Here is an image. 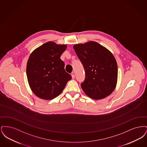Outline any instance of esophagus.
I'll list each match as a JSON object with an SVG mask.
<instances>
[{
    "label": "esophagus",
    "mask_w": 147,
    "mask_h": 147,
    "mask_svg": "<svg viewBox=\"0 0 147 147\" xmlns=\"http://www.w3.org/2000/svg\"><path fill=\"white\" fill-rule=\"evenodd\" d=\"M71 77H72V79H74L75 78V75H74L73 73L71 74Z\"/></svg>",
    "instance_id": "1"
}]
</instances>
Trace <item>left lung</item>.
<instances>
[{
    "instance_id": "left-lung-1",
    "label": "left lung",
    "mask_w": 147,
    "mask_h": 147,
    "mask_svg": "<svg viewBox=\"0 0 147 147\" xmlns=\"http://www.w3.org/2000/svg\"><path fill=\"white\" fill-rule=\"evenodd\" d=\"M73 48L85 70V80L81 83L84 92L95 100L110 95L116 88L118 74L111 52L94 41L77 44Z\"/></svg>"
}]
</instances>
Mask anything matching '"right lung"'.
<instances>
[{
  "label": "right lung",
  "instance_id": "1",
  "mask_svg": "<svg viewBox=\"0 0 147 147\" xmlns=\"http://www.w3.org/2000/svg\"><path fill=\"white\" fill-rule=\"evenodd\" d=\"M65 45L46 42L35 49L28 58L26 74L32 91L38 98L51 100L58 96L71 79L60 57Z\"/></svg>",
  "mask_w": 147,
  "mask_h": 147
}]
</instances>
